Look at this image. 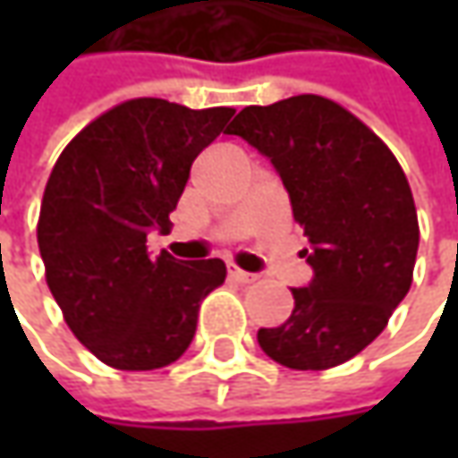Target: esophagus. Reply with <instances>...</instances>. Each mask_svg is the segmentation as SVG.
<instances>
[{
    "label": "esophagus",
    "instance_id": "1",
    "mask_svg": "<svg viewBox=\"0 0 458 458\" xmlns=\"http://www.w3.org/2000/svg\"><path fill=\"white\" fill-rule=\"evenodd\" d=\"M226 273H229V277H232V280H237V283H244V285H247V283H255V280H257V275L244 273V270H239L237 265H229V267H226Z\"/></svg>",
    "mask_w": 458,
    "mask_h": 458
}]
</instances>
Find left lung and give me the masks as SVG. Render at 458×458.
<instances>
[{
	"mask_svg": "<svg viewBox=\"0 0 458 458\" xmlns=\"http://www.w3.org/2000/svg\"><path fill=\"white\" fill-rule=\"evenodd\" d=\"M226 134L273 163L310 244L301 257L313 277L293 288L285 324L257 331L262 352L291 369L357 357L413 283L418 214L395 155L357 116L313 94L247 106Z\"/></svg>",
	"mask_w": 458,
	"mask_h": 458,
	"instance_id": "1",
	"label": "left lung"
}]
</instances>
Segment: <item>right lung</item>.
<instances>
[{
  "label": "right lung",
  "instance_id": "obj_1",
  "mask_svg": "<svg viewBox=\"0 0 458 458\" xmlns=\"http://www.w3.org/2000/svg\"><path fill=\"white\" fill-rule=\"evenodd\" d=\"M234 109L132 98L81 130L45 185L38 244L65 324L116 369H160L193 342L221 259H152L148 234L170 232L191 165Z\"/></svg>",
  "mask_w": 458,
  "mask_h": 458
}]
</instances>
